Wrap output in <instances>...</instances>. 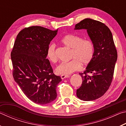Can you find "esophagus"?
Segmentation results:
<instances>
[{
  "mask_svg": "<svg viewBox=\"0 0 126 126\" xmlns=\"http://www.w3.org/2000/svg\"><path fill=\"white\" fill-rule=\"evenodd\" d=\"M69 76H67V75H61V78L62 79H64L65 78H68V77H69Z\"/></svg>",
  "mask_w": 126,
  "mask_h": 126,
  "instance_id": "34e87169",
  "label": "esophagus"
}]
</instances>
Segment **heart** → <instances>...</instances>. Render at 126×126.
<instances>
[{"label": "heart", "instance_id": "b5f03b06", "mask_svg": "<svg viewBox=\"0 0 126 126\" xmlns=\"http://www.w3.org/2000/svg\"><path fill=\"white\" fill-rule=\"evenodd\" d=\"M61 42L66 47L72 49L70 58L72 60L59 64L55 69L57 73L69 75L74 72L80 70L82 64L87 65L92 61L94 48L91 40L83 39L80 36L69 34L62 38ZM47 56L49 60L53 63L57 61L54 44H50L48 46Z\"/></svg>", "mask_w": 126, "mask_h": 126}]
</instances>
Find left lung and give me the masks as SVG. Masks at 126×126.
<instances>
[{
  "label": "left lung",
  "mask_w": 126,
  "mask_h": 126,
  "mask_svg": "<svg viewBox=\"0 0 126 126\" xmlns=\"http://www.w3.org/2000/svg\"><path fill=\"white\" fill-rule=\"evenodd\" d=\"M74 29H86L94 48L92 61L86 71L79 73L82 84L77 89V96L84 101H93L103 95L110 88L117 59V50L110 29L99 21L84 19Z\"/></svg>",
  "instance_id": "left-lung-1"
}]
</instances>
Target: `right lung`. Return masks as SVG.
Instances as JSON below:
<instances>
[{"mask_svg": "<svg viewBox=\"0 0 126 126\" xmlns=\"http://www.w3.org/2000/svg\"><path fill=\"white\" fill-rule=\"evenodd\" d=\"M40 26L25 28L17 35L11 52L13 76L25 95L35 103L46 104L57 98V87L62 81L53 73L47 50L57 35Z\"/></svg>", "mask_w": 126, "mask_h": 126, "instance_id": "add662e5", "label": "right lung"}]
</instances>
